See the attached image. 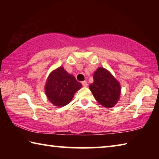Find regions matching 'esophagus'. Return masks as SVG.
Listing matches in <instances>:
<instances>
[{"instance_id":"34e87169","label":"esophagus","mask_w":159,"mask_h":159,"mask_svg":"<svg viewBox=\"0 0 159 159\" xmlns=\"http://www.w3.org/2000/svg\"><path fill=\"white\" fill-rule=\"evenodd\" d=\"M81 84L83 86H84V87H86V86H88V83L85 81V80H84V81H83L81 83Z\"/></svg>"}]
</instances>
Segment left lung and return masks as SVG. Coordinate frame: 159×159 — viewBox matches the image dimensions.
<instances>
[{"label":"left lung","instance_id":"8db88e82","mask_svg":"<svg viewBox=\"0 0 159 159\" xmlns=\"http://www.w3.org/2000/svg\"><path fill=\"white\" fill-rule=\"evenodd\" d=\"M94 82L89 88L97 101L106 108L117 103L120 94V86L107 69L99 67L94 73Z\"/></svg>","mask_w":159,"mask_h":159}]
</instances>
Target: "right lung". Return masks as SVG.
<instances>
[{
  "instance_id": "add662e5",
  "label": "right lung",
  "mask_w": 159,
  "mask_h": 159,
  "mask_svg": "<svg viewBox=\"0 0 159 159\" xmlns=\"http://www.w3.org/2000/svg\"><path fill=\"white\" fill-rule=\"evenodd\" d=\"M82 87L74 76L69 74L63 67H59L48 76L45 91L54 105L64 107L68 104L74 94Z\"/></svg>"
}]
</instances>
